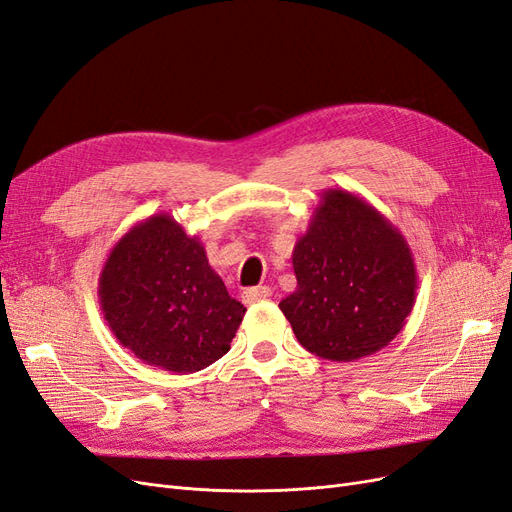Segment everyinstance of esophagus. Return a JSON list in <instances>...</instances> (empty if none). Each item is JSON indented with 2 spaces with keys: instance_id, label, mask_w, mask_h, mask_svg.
<instances>
[{
  "instance_id": "obj_1",
  "label": "esophagus",
  "mask_w": 512,
  "mask_h": 512,
  "mask_svg": "<svg viewBox=\"0 0 512 512\" xmlns=\"http://www.w3.org/2000/svg\"><path fill=\"white\" fill-rule=\"evenodd\" d=\"M270 298V287H251L242 293V302L244 304H257Z\"/></svg>"
}]
</instances>
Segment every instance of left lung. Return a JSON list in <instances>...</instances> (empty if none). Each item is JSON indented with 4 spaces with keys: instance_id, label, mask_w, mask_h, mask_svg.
I'll list each match as a JSON object with an SVG mask.
<instances>
[{
    "instance_id": "left-lung-1",
    "label": "left lung",
    "mask_w": 512,
    "mask_h": 512,
    "mask_svg": "<svg viewBox=\"0 0 512 512\" xmlns=\"http://www.w3.org/2000/svg\"><path fill=\"white\" fill-rule=\"evenodd\" d=\"M291 259L298 287L278 306L312 355L355 361L402 332L417 300L415 257L364 197L325 189Z\"/></svg>"
}]
</instances>
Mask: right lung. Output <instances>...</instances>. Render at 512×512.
<instances>
[{
    "label": "right lung",
    "mask_w": 512,
    "mask_h": 512,
    "mask_svg": "<svg viewBox=\"0 0 512 512\" xmlns=\"http://www.w3.org/2000/svg\"><path fill=\"white\" fill-rule=\"evenodd\" d=\"M97 295L119 344L174 374L221 359L246 312L210 268L200 238L166 212L136 223L112 246Z\"/></svg>",
    "instance_id": "add662e5"
}]
</instances>
